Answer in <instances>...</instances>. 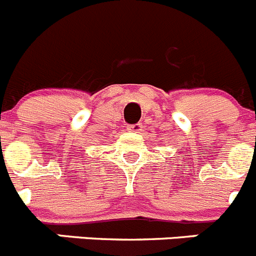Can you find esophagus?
<instances>
[{"label":"esophagus","mask_w":256,"mask_h":256,"mask_svg":"<svg viewBox=\"0 0 256 256\" xmlns=\"http://www.w3.org/2000/svg\"><path fill=\"white\" fill-rule=\"evenodd\" d=\"M126 130L130 133H140L142 132V124H132V126H126Z\"/></svg>","instance_id":"esophagus-1"}]
</instances>
